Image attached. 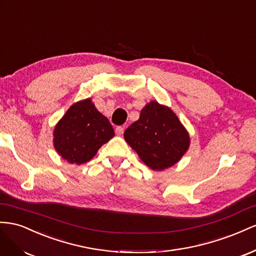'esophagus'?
I'll list each match as a JSON object with an SVG mask.
<instances>
[{"instance_id":"obj_1","label":"esophagus","mask_w":256,"mask_h":256,"mask_svg":"<svg viewBox=\"0 0 256 256\" xmlns=\"http://www.w3.org/2000/svg\"><path fill=\"white\" fill-rule=\"evenodd\" d=\"M123 132H124V128L123 126H116V135H122L123 134Z\"/></svg>"}]
</instances>
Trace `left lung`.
Wrapping results in <instances>:
<instances>
[{
  "label": "left lung",
  "mask_w": 256,
  "mask_h": 256,
  "mask_svg": "<svg viewBox=\"0 0 256 256\" xmlns=\"http://www.w3.org/2000/svg\"><path fill=\"white\" fill-rule=\"evenodd\" d=\"M124 140L153 170H164L178 163L190 146L186 128L172 109L152 100L140 119L126 130Z\"/></svg>",
  "instance_id": "1"
}]
</instances>
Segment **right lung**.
I'll return each mask as SVG.
<instances>
[{"instance_id":"right-lung-1","label":"right lung","mask_w":256,"mask_h":256,"mask_svg":"<svg viewBox=\"0 0 256 256\" xmlns=\"http://www.w3.org/2000/svg\"><path fill=\"white\" fill-rule=\"evenodd\" d=\"M114 136L112 126L92 103L79 100L70 107L54 130L56 152L70 164H84Z\"/></svg>"}]
</instances>
